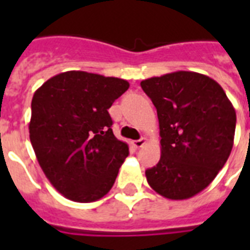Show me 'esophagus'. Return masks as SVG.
Segmentation results:
<instances>
[{"mask_svg": "<svg viewBox=\"0 0 250 250\" xmlns=\"http://www.w3.org/2000/svg\"><path fill=\"white\" fill-rule=\"evenodd\" d=\"M145 144H146V139H145V137H141L140 140L133 141V145H135L136 148H141V146H144Z\"/></svg>", "mask_w": 250, "mask_h": 250, "instance_id": "esophagus-1", "label": "esophagus"}]
</instances>
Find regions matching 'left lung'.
<instances>
[{
	"instance_id": "1",
	"label": "left lung",
	"mask_w": 250,
	"mask_h": 250,
	"mask_svg": "<svg viewBox=\"0 0 250 250\" xmlns=\"http://www.w3.org/2000/svg\"><path fill=\"white\" fill-rule=\"evenodd\" d=\"M140 85L160 122L161 158L145 171L149 186L168 200L193 197L213 182L232 150V104L215 80L198 72H171Z\"/></svg>"
}]
</instances>
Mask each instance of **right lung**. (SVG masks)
Instances as JSON below:
<instances>
[{"instance_id":"right-lung-1","label":"right lung","mask_w":250,"mask_h":250,"mask_svg":"<svg viewBox=\"0 0 250 250\" xmlns=\"http://www.w3.org/2000/svg\"><path fill=\"white\" fill-rule=\"evenodd\" d=\"M128 86L118 78L66 71L33 94L31 144L49 182L68 200L97 201L114 186L128 145L114 136L107 110Z\"/></svg>"}]
</instances>
